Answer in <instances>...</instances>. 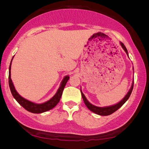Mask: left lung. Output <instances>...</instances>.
Here are the masks:
<instances>
[{"label":"left lung","instance_id":"left-lung-1","mask_svg":"<svg viewBox=\"0 0 149 149\" xmlns=\"http://www.w3.org/2000/svg\"><path fill=\"white\" fill-rule=\"evenodd\" d=\"M120 43L121 47H123V48L124 49V51L125 52L126 54H127V56H129L127 48H126V47H125V45L123 43L120 42ZM133 87H134V80H133V83H132L131 88H130L129 92L127 93V94H126V96L123 99V100H122L119 102H118V104H115V105L111 106H108V107H97V106H95L91 104V103L88 102V101L87 100V99L86 98L85 96L84 95V94L82 93L81 90V93L82 97H83V100L84 102V104L90 111L94 112V113H96L98 115H100V116H108V115H110L112 113H114V112H116L117 110L119 109V108L122 106H123L126 101H127V100L129 98V97L130 96V94H131V93H132Z\"/></svg>","mask_w":149,"mask_h":149}]
</instances>
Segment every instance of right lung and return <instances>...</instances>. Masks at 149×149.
<instances>
[{
    "mask_svg": "<svg viewBox=\"0 0 149 149\" xmlns=\"http://www.w3.org/2000/svg\"><path fill=\"white\" fill-rule=\"evenodd\" d=\"M13 58L11 60L10 66H9V72H8V84H9V87H10V91L12 93V96L15 99V100L19 102L22 107L25 108L26 111H28L30 112H32V113H35V114L42 113V112L50 110L53 109L54 107H55L56 105L58 102H59L60 100V98L62 96L63 91L65 85L70 78L69 76H66L63 78V79L61 82L60 87L58 89L55 95L54 96L52 99H50L49 101L44 102L43 104H35L34 102L26 100L24 97H22L21 96H20L14 88V86H13L12 81V79L10 78V70H11V65H12V61L13 60Z\"/></svg>",
    "mask_w": 149,
    "mask_h": 149,
    "instance_id": "add662e5",
    "label": "right lung"
}]
</instances>
